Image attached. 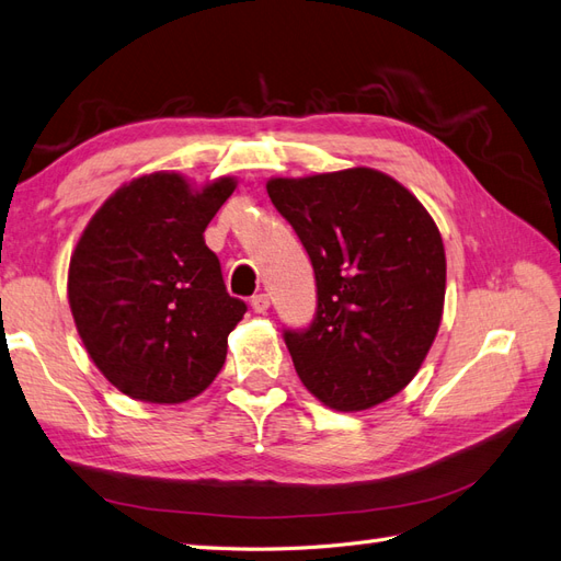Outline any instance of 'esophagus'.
Returning <instances> with one entry per match:
<instances>
[{
  "instance_id": "1",
  "label": "esophagus",
  "mask_w": 561,
  "mask_h": 561,
  "mask_svg": "<svg viewBox=\"0 0 561 561\" xmlns=\"http://www.w3.org/2000/svg\"><path fill=\"white\" fill-rule=\"evenodd\" d=\"M250 305H252L254 313H266L271 307V299H268V295H256V297H252Z\"/></svg>"
}]
</instances>
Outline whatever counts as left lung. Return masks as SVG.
Instances as JSON below:
<instances>
[{
    "mask_svg": "<svg viewBox=\"0 0 561 561\" xmlns=\"http://www.w3.org/2000/svg\"><path fill=\"white\" fill-rule=\"evenodd\" d=\"M266 191L316 274L311 328L285 332L299 380L342 413L397 397L444 316L446 250L432 215L373 168L271 176Z\"/></svg>",
    "mask_w": 561,
    "mask_h": 561,
    "instance_id": "left-lung-1",
    "label": "left lung"
}]
</instances>
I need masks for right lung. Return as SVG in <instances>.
<instances>
[{"instance_id":"right-lung-1","label":"right lung","mask_w":561,"mask_h":561,"mask_svg":"<svg viewBox=\"0 0 561 561\" xmlns=\"http://www.w3.org/2000/svg\"><path fill=\"white\" fill-rule=\"evenodd\" d=\"M236 176L195 186L150 172L119 186L89 219L68 266V301L89 358L117 391L184 403L226 360L245 305L226 293L205 229Z\"/></svg>"}]
</instances>
